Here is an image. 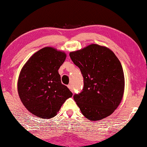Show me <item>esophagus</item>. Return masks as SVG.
I'll use <instances>...</instances> for the list:
<instances>
[{
	"label": "esophagus",
	"instance_id": "34e87169",
	"mask_svg": "<svg viewBox=\"0 0 147 147\" xmlns=\"http://www.w3.org/2000/svg\"><path fill=\"white\" fill-rule=\"evenodd\" d=\"M67 87H68V88L70 89V91H71L72 93H74V88H73V86H72L71 84H69V85H68V86H67Z\"/></svg>",
	"mask_w": 147,
	"mask_h": 147
}]
</instances>
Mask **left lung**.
<instances>
[{
  "mask_svg": "<svg viewBox=\"0 0 147 147\" xmlns=\"http://www.w3.org/2000/svg\"><path fill=\"white\" fill-rule=\"evenodd\" d=\"M84 77V88L74 99L82 114L90 121L111 115L123 99L125 78L117 57L105 46L90 44L69 53Z\"/></svg>",
  "mask_w": 147,
  "mask_h": 147,
  "instance_id": "left-lung-1",
  "label": "left lung"
}]
</instances>
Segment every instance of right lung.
<instances>
[{
  "label": "right lung",
  "instance_id": "1",
  "mask_svg": "<svg viewBox=\"0 0 147 147\" xmlns=\"http://www.w3.org/2000/svg\"><path fill=\"white\" fill-rule=\"evenodd\" d=\"M66 54L52 47L34 54L21 69L18 93L23 105L31 113L42 119L54 117L73 94L61 84L58 69Z\"/></svg>",
  "mask_w": 147,
  "mask_h": 147
}]
</instances>
